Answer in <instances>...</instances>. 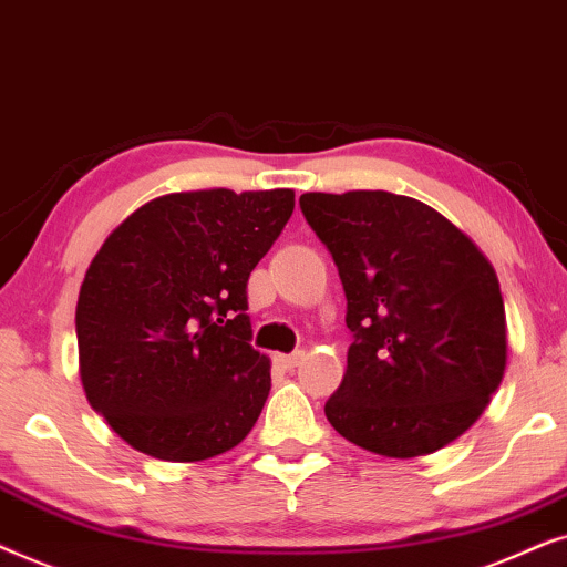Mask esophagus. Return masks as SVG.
Segmentation results:
<instances>
[{
    "label": "esophagus",
    "mask_w": 567,
    "mask_h": 567,
    "mask_svg": "<svg viewBox=\"0 0 567 567\" xmlns=\"http://www.w3.org/2000/svg\"><path fill=\"white\" fill-rule=\"evenodd\" d=\"M303 360H306V352L303 350L290 352V354H275V362H277L279 368H285V371H292V368H298Z\"/></svg>",
    "instance_id": "obj_1"
}]
</instances>
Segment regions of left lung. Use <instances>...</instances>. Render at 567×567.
<instances>
[{"label": "left lung", "instance_id": "1", "mask_svg": "<svg viewBox=\"0 0 567 567\" xmlns=\"http://www.w3.org/2000/svg\"><path fill=\"white\" fill-rule=\"evenodd\" d=\"M347 298L352 344L327 420L354 446L425 456L466 433L505 371L493 264L433 207L389 192L300 196Z\"/></svg>", "mask_w": 567, "mask_h": 567}]
</instances>
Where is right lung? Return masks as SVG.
<instances>
[{"instance_id": "add662e5", "label": "right lung", "mask_w": 567, "mask_h": 567, "mask_svg": "<svg viewBox=\"0 0 567 567\" xmlns=\"http://www.w3.org/2000/svg\"><path fill=\"white\" fill-rule=\"evenodd\" d=\"M292 207V188L157 196L90 261L74 316L80 379L132 449L202 462L251 433L271 375L251 347L246 285Z\"/></svg>"}]
</instances>
